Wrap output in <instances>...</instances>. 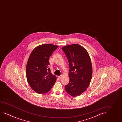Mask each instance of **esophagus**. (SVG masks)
<instances>
[{"instance_id": "esophagus-1", "label": "esophagus", "mask_w": 122, "mask_h": 122, "mask_svg": "<svg viewBox=\"0 0 122 122\" xmlns=\"http://www.w3.org/2000/svg\"><path fill=\"white\" fill-rule=\"evenodd\" d=\"M62 77V75H60V76H58V78L59 79H61Z\"/></svg>"}]
</instances>
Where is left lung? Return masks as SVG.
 <instances>
[{"label": "left lung", "mask_w": 122, "mask_h": 122, "mask_svg": "<svg viewBox=\"0 0 122 122\" xmlns=\"http://www.w3.org/2000/svg\"><path fill=\"white\" fill-rule=\"evenodd\" d=\"M70 66V81L65 86L68 94L76 97L84 92L89 86L92 75V65L88 52L78 44L62 48Z\"/></svg>", "instance_id": "8db88e82"}]
</instances>
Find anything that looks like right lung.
<instances>
[{
	"label": "right lung",
	"instance_id": "right-lung-1",
	"mask_svg": "<svg viewBox=\"0 0 122 122\" xmlns=\"http://www.w3.org/2000/svg\"><path fill=\"white\" fill-rule=\"evenodd\" d=\"M58 46L46 44L37 47L27 61L26 74L27 82L35 92L45 94L51 88L56 77L51 74L49 58Z\"/></svg>",
	"mask_w": 122,
	"mask_h": 122
}]
</instances>
